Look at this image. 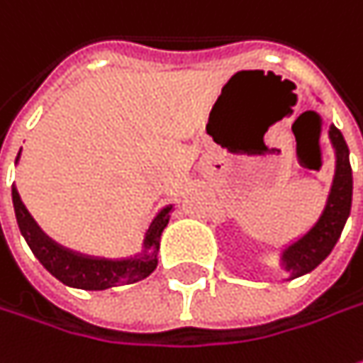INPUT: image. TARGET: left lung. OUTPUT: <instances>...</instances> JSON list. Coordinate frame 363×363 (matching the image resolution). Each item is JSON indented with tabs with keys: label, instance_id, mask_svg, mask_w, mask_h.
<instances>
[{
	"label": "left lung",
	"instance_id": "left-lung-1",
	"mask_svg": "<svg viewBox=\"0 0 363 363\" xmlns=\"http://www.w3.org/2000/svg\"><path fill=\"white\" fill-rule=\"evenodd\" d=\"M330 140L335 150V174L331 182L328 203L318 223L297 241L285 247L281 253V265L289 271V279L301 277L318 267L335 247L352 208V167L350 150L344 140V134L333 124L330 126Z\"/></svg>",
	"mask_w": 363,
	"mask_h": 363
}]
</instances>
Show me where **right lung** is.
Masks as SVG:
<instances>
[{"mask_svg":"<svg viewBox=\"0 0 363 363\" xmlns=\"http://www.w3.org/2000/svg\"><path fill=\"white\" fill-rule=\"evenodd\" d=\"M18 158H16V162H18ZM11 199H13L19 231L30 245L32 253L56 279H60L68 287H78V289H86V291H102L108 287L140 281L157 269L160 235L169 225L172 205L164 206L150 223L148 231L144 235L143 255L130 257V259H104V257H88L82 253H74L66 247L57 245L56 241H52L38 227L32 215L28 213L16 186H11Z\"/></svg>","mask_w":363,"mask_h":363,"instance_id":"add662e5","label":"right lung"}]
</instances>
